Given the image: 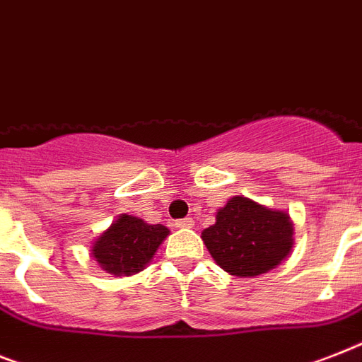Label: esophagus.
Returning a JSON list of instances; mask_svg holds the SVG:
<instances>
[{
  "mask_svg": "<svg viewBox=\"0 0 362 362\" xmlns=\"http://www.w3.org/2000/svg\"><path fill=\"white\" fill-rule=\"evenodd\" d=\"M193 225H195L193 217H186V219H176V221H175L176 228H191Z\"/></svg>",
  "mask_w": 362,
  "mask_h": 362,
  "instance_id": "obj_1",
  "label": "esophagus"
}]
</instances>
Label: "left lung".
<instances>
[{
    "mask_svg": "<svg viewBox=\"0 0 362 362\" xmlns=\"http://www.w3.org/2000/svg\"><path fill=\"white\" fill-rule=\"evenodd\" d=\"M202 242L219 267L236 277H257L277 267L293 247V225L286 211L247 197H232L202 230Z\"/></svg>",
    "mask_w": 362,
    "mask_h": 362,
    "instance_id": "left-lung-1",
    "label": "left lung"
}]
</instances>
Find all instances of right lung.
<instances>
[{
	"instance_id": "1",
	"label": "right lung",
	"mask_w": 362,
	"mask_h": 362,
	"mask_svg": "<svg viewBox=\"0 0 362 362\" xmlns=\"http://www.w3.org/2000/svg\"><path fill=\"white\" fill-rule=\"evenodd\" d=\"M169 236L163 225H148L139 217L120 214L90 247L98 266L115 277H126L145 269L161 242Z\"/></svg>"
}]
</instances>
